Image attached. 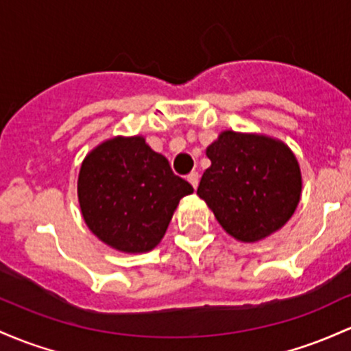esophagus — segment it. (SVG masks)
I'll list each match as a JSON object with an SVG mask.
<instances>
[{"label": "esophagus", "mask_w": 351, "mask_h": 351, "mask_svg": "<svg viewBox=\"0 0 351 351\" xmlns=\"http://www.w3.org/2000/svg\"><path fill=\"white\" fill-rule=\"evenodd\" d=\"M188 182L191 183V186L196 188L198 186V182H199V175L196 171H191L190 175H188Z\"/></svg>", "instance_id": "esophagus-1"}]
</instances>
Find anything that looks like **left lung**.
Here are the masks:
<instances>
[{
	"label": "left lung",
	"mask_w": 351,
	"mask_h": 351,
	"mask_svg": "<svg viewBox=\"0 0 351 351\" xmlns=\"http://www.w3.org/2000/svg\"><path fill=\"white\" fill-rule=\"evenodd\" d=\"M206 156L211 167L199 182V198L240 241H258L280 230L295 213L302 193L298 161L282 141L225 132Z\"/></svg>",
	"instance_id": "left-lung-1"
}]
</instances>
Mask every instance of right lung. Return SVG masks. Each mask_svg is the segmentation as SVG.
Listing matches in <instances>:
<instances>
[{
    "mask_svg": "<svg viewBox=\"0 0 351 351\" xmlns=\"http://www.w3.org/2000/svg\"><path fill=\"white\" fill-rule=\"evenodd\" d=\"M193 193L186 180L145 138H113L84 158L78 198L88 228L119 252L155 248L183 196Z\"/></svg>",
    "mask_w": 351,
    "mask_h": 351,
    "instance_id": "obj_1",
    "label": "right lung"
}]
</instances>
